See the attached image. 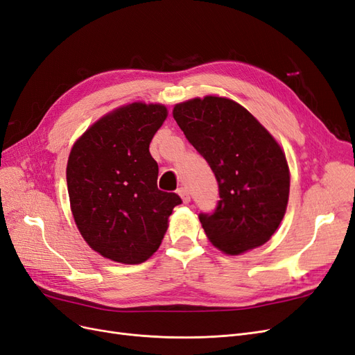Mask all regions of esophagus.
Segmentation results:
<instances>
[{
	"label": "esophagus",
	"mask_w": 355,
	"mask_h": 355,
	"mask_svg": "<svg viewBox=\"0 0 355 355\" xmlns=\"http://www.w3.org/2000/svg\"><path fill=\"white\" fill-rule=\"evenodd\" d=\"M178 194L180 196L182 201H184L185 204H188V202H189L191 197H189V192L187 191V188H179V189H178Z\"/></svg>",
	"instance_id": "1"
}]
</instances>
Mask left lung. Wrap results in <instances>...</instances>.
Returning a JSON list of instances; mask_svg holds the SVG:
<instances>
[{
	"instance_id": "left-lung-1",
	"label": "left lung",
	"mask_w": 355,
	"mask_h": 355,
	"mask_svg": "<svg viewBox=\"0 0 355 355\" xmlns=\"http://www.w3.org/2000/svg\"><path fill=\"white\" fill-rule=\"evenodd\" d=\"M173 116L218 182L216 209L198 214L209 240L228 254L266 243L288 200L290 175L280 145L249 111L225 98L179 103Z\"/></svg>"
}]
</instances>
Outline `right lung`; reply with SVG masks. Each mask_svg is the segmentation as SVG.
<instances>
[{
  "label": "right lung",
  "instance_id": "1",
  "mask_svg": "<svg viewBox=\"0 0 355 355\" xmlns=\"http://www.w3.org/2000/svg\"><path fill=\"white\" fill-rule=\"evenodd\" d=\"M166 116L163 105L123 106L71 149L67 182L75 223L92 249L111 261L145 262L182 202L175 192L158 189V164L149 153Z\"/></svg>",
  "mask_w": 355,
  "mask_h": 355
}]
</instances>
